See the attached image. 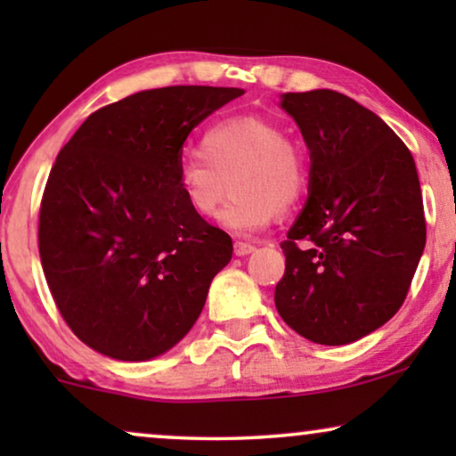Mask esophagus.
<instances>
[{"mask_svg":"<svg viewBox=\"0 0 456 456\" xmlns=\"http://www.w3.org/2000/svg\"><path fill=\"white\" fill-rule=\"evenodd\" d=\"M253 251H255V247L251 245V242H240V240L234 242V253L239 255V257H245V255H251Z\"/></svg>","mask_w":456,"mask_h":456,"instance_id":"obj_1","label":"esophagus"}]
</instances>
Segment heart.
<instances>
[{"label": "heart", "instance_id": "1", "mask_svg": "<svg viewBox=\"0 0 456 456\" xmlns=\"http://www.w3.org/2000/svg\"><path fill=\"white\" fill-rule=\"evenodd\" d=\"M192 151L178 164L176 183L189 209L211 217L236 234L265 228L278 211H290L309 186V166L297 142L286 139L282 126L259 116H236L214 124Z\"/></svg>", "mask_w": 456, "mask_h": 456}]
</instances>
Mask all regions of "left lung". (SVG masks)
<instances>
[{
	"label": "left lung",
	"instance_id": "left-lung-1",
	"mask_svg": "<svg viewBox=\"0 0 456 456\" xmlns=\"http://www.w3.org/2000/svg\"><path fill=\"white\" fill-rule=\"evenodd\" d=\"M307 142L309 197L282 245V320L317 345H348L401 309L426 247L413 155L388 124L330 89L284 93ZM307 241L305 248H298Z\"/></svg>",
	"mask_w": 456,
	"mask_h": 456
}]
</instances>
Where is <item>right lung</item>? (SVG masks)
<instances>
[{"instance_id":"right-lung-1","label":"right lung","mask_w":456,"mask_h":456,"mask_svg":"<svg viewBox=\"0 0 456 456\" xmlns=\"http://www.w3.org/2000/svg\"><path fill=\"white\" fill-rule=\"evenodd\" d=\"M242 93H134L93 111L61 147L41 199V265L61 317L93 351L153 359L201 315L232 239L192 214L176 172L191 130Z\"/></svg>"}]
</instances>
